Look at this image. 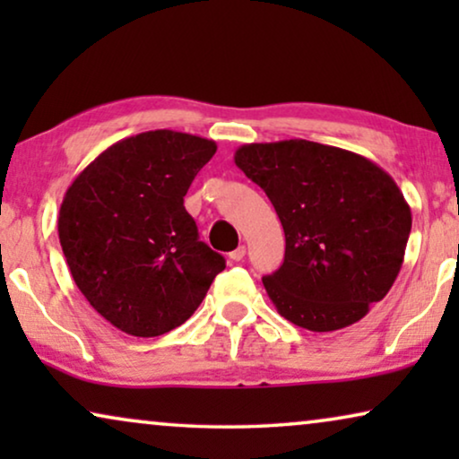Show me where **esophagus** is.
Instances as JSON below:
<instances>
[{
    "label": "esophagus",
    "instance_id": "1",
    "mask_svg": "<svg viewBox=\"0 0 459 459\" xmlns=\"http://www.w3.org/2000/svg\"><path fill=\"white\" fill-rule=\"evenodd\" d=\"M244 256H247V247H244V244H240V247H238L236 250H231V253H230V259L231 261H242Z\"/></svg>",
    "mask_w": 459,
    "mask_h": 459
}]
</instances>
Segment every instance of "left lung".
Returning <instances> with one entry per match:
<instances>
[{
  "mask_svg": "<svg viewBox=\"0 0 459 459\" xmlns=\"http://www.w3.org/2000/svg\"><path fill=\"white\" fill-rule=\"evenodd\" d=\"M234 160L284 228V263L263 278L280 316L311 332L366 317L397 280L411 231L391 175L366 156L307 140L244 143Z\"/></svg>",
  "mask_w": 459,
  "mask_h": 459,
  "instance_id": "1",
  "label": "left lung"
}]
</instances>
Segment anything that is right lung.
I'll return each instance as SVG.
<instances>
[{
  "label": "right lung",
  "mask_w": 459,
  "mask_h": 459,
  "mask_svg": "<svg viewBox=\"0 0 459 459\" xmlns=\"http://www.w3.org/2000/svg\"><path fill=\"white\" fill-rule=\"evenodd\" d=\"M215 152L204 137L146 131L112 143L68 186L58 215L62 253L83 297L125 334L178 328L225 269L184 206Z\"/></svg>",
  "instance_id": "1"
}]
</instances>
